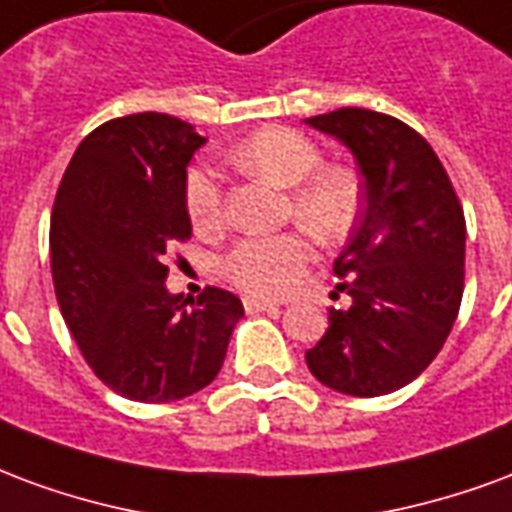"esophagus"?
I'll use <instances>...</instances> for the list:
<instances>
[{
  "label": "esophagus",
  "instance_id": "esophagus-1",
  "mask_svg": "<svg viewBox=\"0 0 512 512\" xmlns=\"http://www.w3.org/2000/svg\"><path fill=\"white\" fill-rule=\"evenodd\" d=\"M242 305H245V311L248 313H261V311H275L278 305L272 300H261V297H245L242 300Z\"/></svg>",
  "mask_w": 512,
  "mask_h": 512
}]
</instances>
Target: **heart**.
I'll return each instance as SVG.
<instances>
[{"label": "heart", "mask_w": 512, "mask_h": 512, "mask_svg": "<svg viewBox=\"0 0 512 512\" xmlns=\"http://www.w3.org/2000/svg\"><path fill=\"white\" fill-rule=\"evenodd\" d=\"M231 166L248 177H261L289 188L286 215H292L313 240L335 245L352 231L360 212V182L341 163H322V149L300 130L270 125L242 138L226 152ZM185 210L199 234H212L226 220L223 188L212 171L196 169L185 177ZM311 261V242L305 234L283 231L264 237H245L231 248L220 272L237 289L259 297L292 292Z\"/></svg>", "instance_id": "b5f03b06"}]
</instances>
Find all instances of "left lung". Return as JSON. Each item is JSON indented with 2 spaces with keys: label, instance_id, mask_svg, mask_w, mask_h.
Masks as SVG:
<instances>
[{
  "label": "left lung",
  "instance_id": "obj_1",
  "mask_svg": "<svg viewBox=\"0 0 512 512\" xmlns=\"http://www.w3.org/2000/svg\"><path fill=\"white\" fill-rule=\"evenodd\" d=\"M305 122L352 149L365 188L333 267L352 305L330 308V327L305 363L338 393L387 395L423 374L453 330L464 294V210L431 144L401 119L338 108Z\"/></svg>",
  "mask_w": 512,
  "mask_h": 512
}]
</instances>
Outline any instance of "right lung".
<instances>
[{
    "instance_id": "add662e5",
    "label": "right lung",
    "mask_w": 512,
    "mask_h": 512,
    "mask_svg": "<svg viewBox=\"0 0 512 512\" xmlns=\"http://www.w3.org/2000/svg\"><path fill=\"white\" fill-rule=\"evenodd\" d=\"M204 138L169 114L108 119L78 144L51 212V275L67 330L100 382L166 404L218 376L242 302L166 289L169 251L190 240L185 177Z\"/></svg>"
}]
</instances>
